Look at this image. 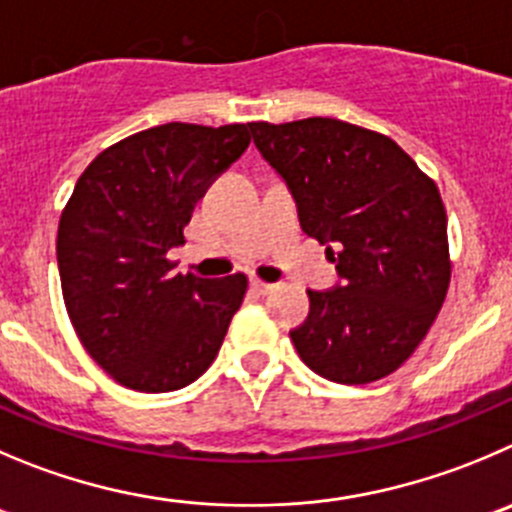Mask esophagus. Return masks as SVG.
<instances>
[{"mask_svg":"<svg viewBox=\"0 0 512 512\" xmlns=\"http://www.w3.org/2000/svg\"><path fill=\"white\" fill-rule=\"evenodd\" d=\"M248 289H251V294H256V296H266L274 291V284H266V281H261V279H251Z\"/></svg>","mask_w":512,"mask_h":512,"instance_id":"obj_1","label":"esophagus"}]
</instances>
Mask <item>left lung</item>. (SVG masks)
Returning a JSON list of instances; mask_svg holds the SVG:
<instances>
[{
	"label": "left lung",
	"instance_id": "left-lung-1",
	"mask_svg": "<svg viewBox=\"0 0 512 512\" xmlns=\"http://www.w3.org/2000/svg\"><path fill=\"white\" fill-rule=\"evenodd\" d=\"M248 128L342 279L306 291L309 316L291 332L301 362L339 384L387 377L420 347L450 286L435 180L392 138L344 120Z\"/></svg>",
	"mask_w": 512,
	"mask_h": 512
}]
</instances>
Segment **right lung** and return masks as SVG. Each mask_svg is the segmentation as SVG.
I'll return each instance as SVG.
<instances>
[{"instance_id":"right-lung-1","label":"right lung","mask_w":512,"mask_h":512,"mask_svg":"<svg viewBox=\"0 0 512 512\" xmlns=\"http://www.w3.org/2000/svg\"><path fill=\"white\" fill-rule=\"evenodd\" d=\"M248 130L158 125L102 150L77 180L57 231L62 296L82 347L123 387H186L221 349L248 279L173 274L168 251Z\"/></svg>"}]
</instances>
